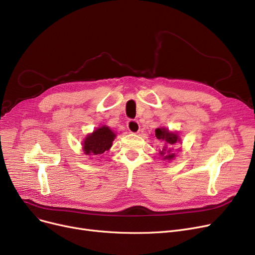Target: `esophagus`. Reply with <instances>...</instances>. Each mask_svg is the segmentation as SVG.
<instances>
[{"label":"esophagus","instance_id":"esophagus-1","mask_svg":"<svg viewBox=\"0 0 255 255\" xmlns=\"http://www.w3.org/2000/svg\"><path fill=\"white\" fill-rule=\"evenodd\" d=\"M127 128L129 130L130 133H138L139 130H140V126L138 124V122L135 120H130L127 122Z\"/></svg>","mask_w":255,"mask_h":255}]
</instances>
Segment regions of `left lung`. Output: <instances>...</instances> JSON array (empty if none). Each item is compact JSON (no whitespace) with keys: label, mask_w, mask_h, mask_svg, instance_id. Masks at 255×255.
Instances as JSON below:
<instances>
[{"label":"left lung","mask_w":255,"mask_h":255,"mask_svg":"<svg viewBox=\"0 0 255 255\" xmlns=\"http://www.w3.org/2000/svg\"><path fill=\"white\" fill-rule=\"evenodd\" d=\"M155 136H156L158 140L164 142L162 149L159 150V154L162 159L169 161L174 160L176 155L173 152V147L177 142H181V138L178 133L174 131H170L164 127H159L155 129Z\"/></svg>","instance_id":"8db88e82"}]
</instances>
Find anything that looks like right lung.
<instances>
[{
    "label": "right lung",
    "instance_id": "1",
    "mask_svg": "<svg viewBox=\"0 0 255 255\" xmlns=\"http://www.w3.org/2000/svg\"><path fill=\"white\" fill-rule=\"evenodd\" d=\"M117 133L106 125L96 128L92 133H88L82 141L84 154L90 156L103 154L112 148Z\"/></svg>",
    "mask_w": 255,
    "mask_h": 255
}]
</instances>
